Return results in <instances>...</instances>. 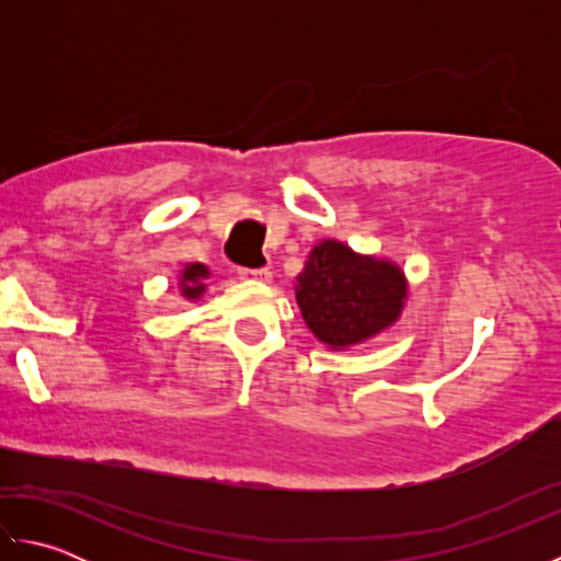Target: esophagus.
<instances>
[{
    "instance_id": "obj_1",
    "label": "esophagus",
    "mask_w": 561,
    "mask_h": 561,
    "mask_svg": "<svg viewBox=\"0 0 561 561\" xmlns=\"http://www.w3.org/2000/svg\"><path fill=\"white\" fill-rule=\"evenodd\" d=\"M241 279H255V282H270L272 272L270 267H238Z\"/></svg>"
}]
</instances>
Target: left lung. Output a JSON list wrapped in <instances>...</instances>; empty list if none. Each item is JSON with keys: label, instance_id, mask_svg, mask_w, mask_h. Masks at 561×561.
<instances>
[{"label": "left lung", "instance_id": "left-lung-1", "mask_svg": "<svg viewBox=\"0 0 561 561\" xmlns=\"http://www.w3.org/2000/svg\"><path fill=\"white\" fill-rule=\"evenodd\" d=\"M408 279L396 262L320 241L296 277L306 325L330 350H347L388 330L402 313Z\"/></svg>", "mask_w": 561, "mask_h": 561}]
</instances>
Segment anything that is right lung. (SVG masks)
I'll use <instances>...</instances> for the list:
<instances>
[{"instance_id":"add662e5","label":"right lung","mask_w":561,"mask_h":561,"mask_svg":"<svg viewBox=\"0 0 561 561\" xmlns=\"http://www.w3.org/2000/svg\"><path fill=\"white\" fill-rule=\"evenodd\" d=\"M207 277L209 270L205 265H199V262H190V265H185V270L181 272V294L187 301H197L199 296L205 294Z\"/></svg>"}]
</instances>
